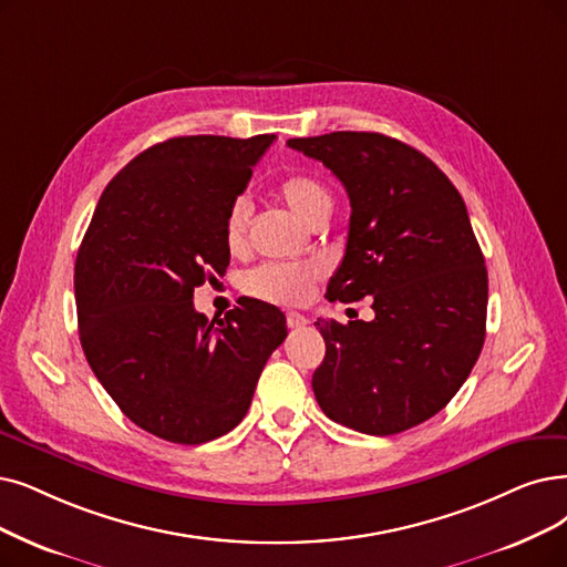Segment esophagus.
<instances>
[{
    "mask_svg": "<svg viewBox=\"0 0 567 567\" xmlns=\"http://www.w3.org/2000/svg\"><path fill=\"white\" fill-rule=\"evenodd\" d=\"M309 323V319L305 313H298V311H288L286 313V326L288 328H305Z\"/></svg>",
    "mask_w": 567,
    "mask_h": 567,
    "instance_id": "34e87169",
    "label": "esophagus"
}]
</instances>
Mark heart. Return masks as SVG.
Returning a JSON list of instances; mask_svg holds the SVG:
<instances>
[{"label": "heart", "mask_w": 567, "mask_h": 567, "mask_svg": "<svg viewBox=\"0 0 567 567\" xmlns=\"http://www.w3.org/2000/svg\"><path fill=\"white\" fill-rule=\"evenodd\" d=\"M277 193L284 205L311 228L323 225L332 212L330 190L309 174L286 176ZM248 223H251V202L235 197L223 216V241L233 254H239L246 246ZM319 277L321 269L313 262H265L246 271L241 286L254 298L277 305H298L309 298Z\"/></svg>", "instance_id": "b5f03b06"}]
</instances>
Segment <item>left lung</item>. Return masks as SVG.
I'll return each instance as SVG.
<instances>
[{
    "instance_id": "obj_1",
    "label": "left lung",
    "mask_w": 567,
    "mask_h": 567,
    "mask_svg": "<svg viewBox=\"0 0 567 567\" xmlns=\"http://www.w3.org/2000/svg\"><path fill=\"white\" fill-rule=\"evenodd\" d=\"M342 181L349 237L330 302L372 296V321L319 319L321 410L365 435H395L458 393L486 337L488 275L465 202L421 151L379 132L288 140Z\"/></svg>"
}]
</instances>
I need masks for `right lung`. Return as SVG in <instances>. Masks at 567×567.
Here are the masks:
<instances>
[{"label":"right lung","mask_w":567,"mask_h":567,"mask_svg":"<svg viewBox=\"0 0 567 567\" xmlns=\"http://www.w3.org/2000/svg\"><path fill=\"white\" fill-rule=\"evenodd\" d=\"M271 142L197 134L146 148L109 181L81 241L83 353L121 412L161 440L230 433L288 334L286 316L254 298L212 321L193 307V290L230 265L223 216Z\"/></svg>","instance_id":"1"}]
</instances>
